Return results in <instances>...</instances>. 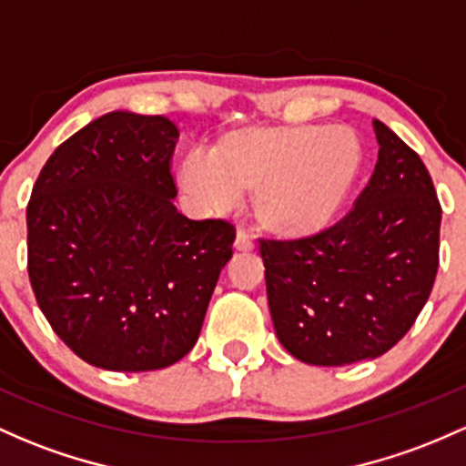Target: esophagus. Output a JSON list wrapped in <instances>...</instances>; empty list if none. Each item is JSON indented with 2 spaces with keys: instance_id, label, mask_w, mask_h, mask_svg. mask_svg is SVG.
<instances>
[{
  "instance_id": "34e87169",
  "label": "esophagus",
  "mask_w": 466,
  "mask_h": 466,
  "mask_svg": "<svg viewBox=\"0 0 466 466\" xmlns=\"http://www.w3.org/2000/svg\"><path fill=\"white\" fill-rule=\"evenodd\" d=\"M234 248H237L238 252H252L254 243H252V238H249V234L237 232V241H234Z\"/></svg>"
}]
</instances>
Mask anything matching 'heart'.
I'll list each match as a JSON object with an SVG mask.
<instances>
[{
  "label": "heart",
  "instance_id": "1",
  "mask_svg": "<svg viewBox=\"0 0 466 466\" xmlns=\"http://www.w3.org/2000/svg\"><path fill=\"white\" fill-rule=\"evenodd\" d=\"M360 167V141L347 127L248 126L218 137L209 155H186L178 183L212 209H229L238 194H249L265 232L299 238L336 217Z\"/></svg>",
  "mask_w": 466,
  "mask_h": 466
}]
</instances>
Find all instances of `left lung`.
<instances>
[{
  "mask_svg": "<svg viewBox=\"0 0 466 466\" xmlns=\"http://www.w3.org/2000/svg\"><path fill=\"white\" fill-rule=\"evenodd\" d=\"M374 132V175L345 218L299 241H260L276 336L308 365L390 351L436 280L442 209L431 177L382 121Z\"/></svg>",
  "mask_w": 466,
  "mask_h": 466,
  "instance_id": "8db88e82",
  "label": "left lung"
}]
</instances>
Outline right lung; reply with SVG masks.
Returning a JSON list of instances; mask_svg holds the SVG:
<instances>
[{
  "label": "right lung",
  "instance_id": "right-lung-1",
  "mask_svg": "<svg viewBox=\"0 0 466 466\" xmlns=\"http://www.w3.org/2000/svg\"><path fill=\"white\" fill-rule=\"evenodd\" d=\"M178 130L115 110L50 155L30 194L28 276L76 356L110 371L175 365L201 334L237 229L172 203Z\"/></svg>",
  "mask_w": 466,
  "mask_h": 466
}]
</instances>
